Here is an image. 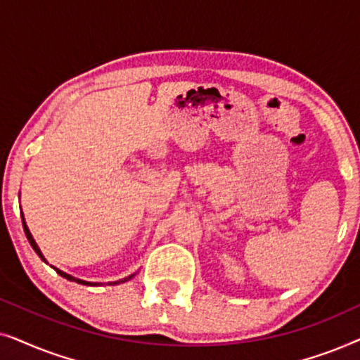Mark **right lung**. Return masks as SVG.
Instances as JSON below:
<instances>
[{"label":"right lung","instance_id":"add662e5","mask_svg":"<svg viewBox=\"0 0 360 360\" xmlns=\"http://www.w3.org/2000/svg\"><path fill=\"white\" fill-rule=\"evenodd\" d=\"M22 228H24V233H26V238L29 239V244L32 245V249L36 250V254L39 255V257H41L44 262H46V259H44V255H42V252L41 250H39V248H37V244H36V240L32 239V236H31V233H29V229H27V226H26V223H24V218H22ZM56 269V267H53ZM56 272L60 275V277H63V278H67V280H72V282H77V283H82V285H98V283H91V282H83V280H78V278H73L72 275H68V274H65V272H62V270H58V269H56ZM132 277V275H131ZM129 277V278H131ZM116 283H120V282H112V283H110V285H116Z\"/></svg>","mask_w":360,"mask_h":360}]
</instances>
